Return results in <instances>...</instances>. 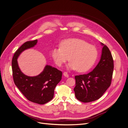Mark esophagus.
<instances>
[{
  "instance_id": "obj_1",
  "label": "esophagus",
  "mask_w": 128,
  "mask_h": 128,
  "mask_svg": "<svg viewBox=\"0 0 128 128\" xmlns=\"http://www.w3.org/2000/svg\"><path fill=\"white\" fill-rule=\"evenodd\" d=\"M63 75H64V76L65 77H68V76H69V75L68 74V72H64V73H63Z\"/></svg>"
}]
</instances>
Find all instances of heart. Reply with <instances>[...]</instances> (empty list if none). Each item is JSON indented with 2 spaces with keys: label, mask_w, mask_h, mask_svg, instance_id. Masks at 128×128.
Segmentation results:
<instances>
[{
  "label": "heart",
  "mask_w": 128,
  "mask_h": 128,
  "mask_svg": "<svg viewBox=\"0 0 128 128\" xmlns=\"http://www.w3.org/2000/svg\"><path fill=\"white\" fill-rule=\"evenodd\" d=\"M51 56L56 65L62 66L68 59V68L79 72L90 70L95 64L98 56L95 46L79 38H70L60 43V47H54ZM69 58L68 59V58Z\"/></svg>",
  "instance_id": "heart-1"
}]
</instances>
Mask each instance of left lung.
I'll return each mask as SVG.
<instances>
[{"instance_id":"left-lung-1","label":"left lung","mask_w":128,"mask_h":128,"mask_svg":"<svg viewBox=\"0 0 128 128\" xmlns=\"http://www.w3.org/2000/svg\"><path fill=\"white\" fill-rule=\"evenodd\" d=\"M103 46L100 60L96 68L87 74L75 76L74 88L77 99L83 102H94L100 98L112 83L114 60L109 48Z\"/></svg>"}]
</instances>
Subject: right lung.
Here are the masks:
<instances>
[{"instance_id":"obj_1","label":"right lung","mask_w":128,"mask_h":128,"mask_svg":"<svg viewBox=\"0 0 128 128\" xmlns=\"http://www.w3.org/2000/svg\"><path fill=\"white\" fill-rule=\"evenodd\" d=\"M37 42V40L27 41L16 51L12 60V75L15 85L28 100L43 104L53 99L55 88L62 79V72L50 65H46L36 76H26L21 71L17 62L18 56L25 50L34 46Z\"/></svg>"}]
</instances>
